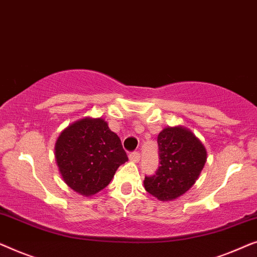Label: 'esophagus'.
Masks as SVG:
<instances>
[{
    "mask_svg": "<svg viewBox=\"0 0 257 257\" xmlns=\"http://www.w3.org/2000/svg\"><path fill=\"white\" fill-rule=\"evenodd\" d=\"M140 157H141V155H140V153H137V151H134V153L129 155V160L132 161L133 163H139Z\"/></svg>",
    "mask_w": 257,
    "mask_h": 257,
    "instance_id": "1",
    "label": "esophagus"
}]
</instances>
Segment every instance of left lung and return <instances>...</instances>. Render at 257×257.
<instances>
[{
	"mask_svg": "<svg viewBox=\"0 0 257 257\" xmlns=\"http://www.w3.org/2000/svg\"><path fill=\"white\" fill-rule=\"evenodd\" d=\"M160 166L156 175L146 177L144 189L161 201L175 200L197 182L207 160L201 141L183 125L165 127L158 134Z\"/></svg>",
	"mask_w": 257,
	"mask_h": 257,
	"instance_id": "8db88e82",
	"label": "left lung"
}]
</instances>
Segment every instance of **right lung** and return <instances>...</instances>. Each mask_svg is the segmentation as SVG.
I'll return each mask as SVG.
<instances>
[{
	"instance_id": "add662e5",
	"label": "right lung",
	"mask_w": 257,
	"mask_h": 257,
	"mask_svg": "<svg viewBox=\"0 0 257 257\" xmlns=\"http://www.w3.org/2000/svg\"><path fill=\"white\" fill-rule=\"evenodd\" d=\"M58 170L65 184L80 196L103 190L128 161L121 140L101 117H84L67 125L55 144Z\"/></svg>"
}]
</instances>
